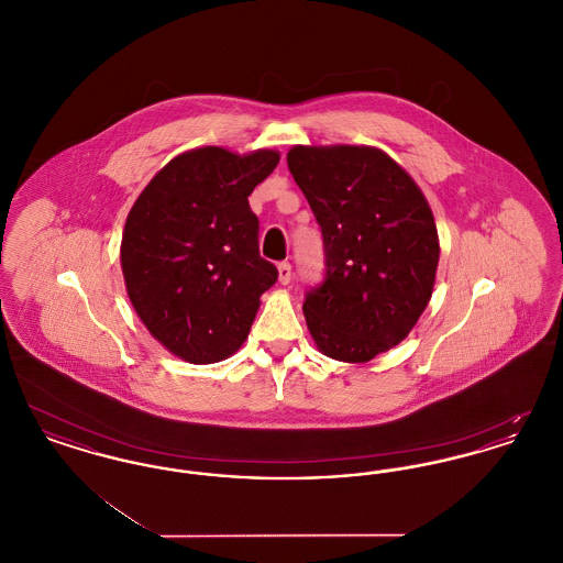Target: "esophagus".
Listing matches in <instances>:
<instances>
[{
  "instance_id": "esophagus-1",
  "label": "esophagus",
  "mask_w": 563,
  "mask_h": 563,
  "mask_svg": "<svg viewBox=\"0 0 563 563\" xmlns=\"http://www.w3.org/2000/svg\"><path fill=\"white\" fill-rule=\"evenodd\" d=\"M278 280H280V285L291 283V264H287V262L278 264Z\"/></svg>"
}]
</instances>
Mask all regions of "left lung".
I'll use <instances>...</instances> for the list:
<instances>
[{
	"label": "left lung",
	"mask_w": 563,
	"mask_h": 563,
	"mask_svg": "<svg viewBox=\"0 0 563 563\" xmlns=\"http://www.w3.org/2000/svg\"><path fill=\"white\" fill-rule=\"evenodd\" d=\"M287 164L327 255L303 301L308 331L324 356L367 363L401 344L429 306L441 253L429 200L374 145H294Z\"/></svg>",
	"instance_id": "left-lung-1"
}]
</instances>
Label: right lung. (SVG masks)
Returning a JSON list of instances; mask_svg holds the SVG:
<instances>
[{
	"mask_svg": "<svg viewBox=\"0 0 563 563\" xmlns=\"http://www.w3.org/2000/svg\"><path fill=\"white\" fill-rule=\"evenodd\" d=\"M276 150L205 145L175 156L129 211L120 264L136 317L191 365L230 358L249 338L278 272L260 255L249 196L276 168Z\"/></svg>",
	"mask_w": 563,
	"mask_h": 563,
	"instance_id": "right-lung-1",
	"label": "right lung"
}]
</instances>
